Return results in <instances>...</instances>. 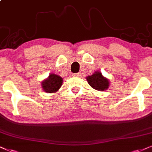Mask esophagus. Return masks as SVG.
I'll list each match as a JSON object with an SVG mask.
<instances>
[{
	"instance_id": "34e87169",
	"label": "esophagus",
	"mask_w": 152,
	"mask_h": 152,
	"mask_svg": "<svg viewBox=\"0 0 152 152\" xmlns=\"http://www.w3.org/2000/svg\"><path fill=\"white\" fill-rule=\"evenodd\" d=\"M73 76H74V77H79V76H80V73L74 74H73Z\"/></svg>"
}]
</instances>
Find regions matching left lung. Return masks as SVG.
Segmentation results:
<instances>
[{"instance_id":"left-lung-1","label":"left lung","mask_w":152,"mask_h":152,"mask_svg":"<svg viewBox=\"0 0 152 152\" xmlns=\"http://www.w3.org/2000/svg\"><path fill=\"white\" fill-rule=\"evenodd\" d=\"M86 80L88 84L93 89L98 90V91H104V90H107L110 84L108 78L103 76L102 73L98 71H96L91 76H87Z\"/></svg>"}]
</instances>
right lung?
<instances>
[{"label":"right lung","mask_w":152,"mask_h":152,"mask_svg":"<svg viewBox=\"0 0 152 152\" xmlns=\"http://www.w3.org/2000/svg\"><path fill=\"white\" fill-rule=\"evenodd\" d=\"M63 78L57 74H51L41 82L43 91L47 93H55L58 91L62 85Z\"/></svg>","instance_id":"1"}]
</instances>
